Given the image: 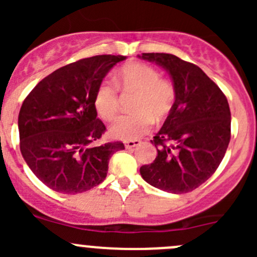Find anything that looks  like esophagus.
Instances as JSON below:
<instances>
[{
  "label": "esophagus",
  "mask_w": 257,
  "mask_h": 257,
  "mask_svg": "<svg viewBox=\"0 0 257 257\" xmlns=\"http://www.w3.org/2000/svg\"><path fill=\"white\" fill-rule=\"evenodd\" d=\"M142 142L138 141V139H134V141H126L124 145H125L126 149H133V148L138 147V145H141Z\"/></svg>",
  "instance_id": "esophagus-1"
}]
</instances>
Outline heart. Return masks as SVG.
<instances>
[{
  "label": "heart",
  "mask_w": 257,
  "mask_h": 257,
  "mask_svg": "<svg viewBox=\"0 0 257 257\" xmlns=\"http://www.w3.org/2000/svg\"><path fill=\"white\" fill-rule=\"evenodd\" d=\"M115 82L124 92L137 93L133 102L136 113L116 119L110 126V133L119 139H136L149 132L153 119L162 120L174 105L175 87L170 80L162 79L154 67L144 63L125 64L119 69ZM95 108L105 120H113L120 109L118 88L105 80L95 94Z\"/></svg>",
  "instance_id": "b5f03b06"
}]
</instances>
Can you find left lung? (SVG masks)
Segmentation results:
<instances>
[{"mask_svg": "<svg viewBox=\"0 0 257 257\" xmlns=\"http://www.w3.org/2000/svg\"><path fill=\"white\" fill-rule=\"evenodd\" d=\"M139 57L164 68L177 93L162 129L150 141L158 150L157 158L141 168V175L167 193H189L214 174L226 153L231 137L229 103L195 64L169 53Z\"/></svg>", "mask_w": 257, "mask_h": 257, "instance_id": "8db88e82", "label": "left lung"}]
</instances>
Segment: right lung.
Instances as JSON below:
<instances>
[{"label": "right lung", "mask_w": 257, "mask_h": 257, "mask_svg": "<svg viewBox=\"0 0 257 257\" xmlns=\"http://www.w3.org/2000/svg\"><path fill=\"white\" fill-rule=\"evenodd\" d=\"M125 56L79 59L46 77L18 114L20 149L33 174L49 189L78 194L99 185L121 142L98 144L105 125L97 118L95 94L108 72Z\"/></svg>", "instance_id": "obj_1"}]
</instances>
